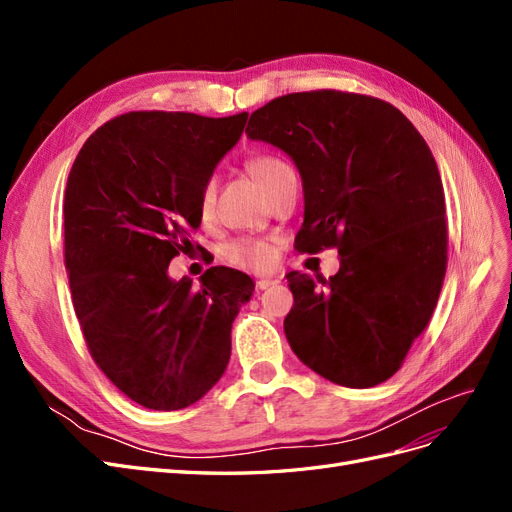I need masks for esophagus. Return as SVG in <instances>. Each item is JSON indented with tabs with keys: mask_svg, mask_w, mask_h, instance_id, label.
<instances>
[{
	"mask_svg": "<svg viewBox=\"0 0 512 512\" xmlns=\"http://www.w3.org/2000/svg\"><path fill=\"white\" fill-rule=\"evenodd\" d=\"M275 284H277V280H256V290H267Z\"/></svg>",
	"mask_w": 512,
	"mask_h": 512,
	"instance_id": "1",
	"label": "esophagus"
}]
</instances>
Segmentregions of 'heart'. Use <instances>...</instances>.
I'll return each mask as SVG.
<instances>
[{"label":"heart","mask_w":512,"mask_h":512,"mask_svg":"<svg viewBox=\"0 0 512 512\" xmlns=\"http://www.w3.org/2000/svg\"><path fill=\"white\" fill-rule=\"evenodd\" d=\"M245 170L252 175V179L260 185V188L265 190V194H269L284 177L292 175L290 164L284 158L275 156V153H254V156L245 160ZM213 207H215V181L207 179L198 194L200 218L209 220ZM224 256L230 265H235L239 269H247L254 273H269L277 262V247L269 239L243 237V239L232 241L226 247Z\"/></svg>","instance_id":"obj_1"}]
</instances>
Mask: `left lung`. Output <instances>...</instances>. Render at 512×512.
Returning <instances> with one entry per match:
<instances>
[{
    "instance_id": "8db88e82",
    "label": "left lung",
    "mask_w": 512,
    "mask_h": 512,
    "mask_svg": "<svg viewBox=\"0 0 512 512\" xmlns=\"http://www.w3.org/2000/svg\"><path fill=\"white\" fill-rule=\"evenodd\" d=\"M245 132L299 168L305 220L294 247L342 256L329 280L286 275L290 348L348 389L389 380L427 329L448 262L444 188L425 138L393 104L339 89L275 98Z\"/></svg>"
}]
</instances>
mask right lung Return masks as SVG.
Masks as SVG:
<instances>
[{
    "instance_id": "1",
    "label": "right lung",
    "mask_w": 512,
    "mask_h": 512,
    "mask_svg": "<svg viewBox=\"0 0 512 512\" xmlns=\"http://www.w3.org/2000/svg\"><path fill=\"white\" fill-rule=\"evenodd\" d=\"M247 113L132 111L106 121L76 156L64 194V262L91 359L134 404L173 412L218 382L230 331L252 297L250 275L228 267L173 282L188 254L198 194Z\"/></svg>"
}]
</instances>
